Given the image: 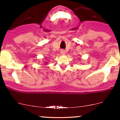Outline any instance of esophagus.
Listing matches in <instances>:
<instances>
[{
    "mask_svg": "<svg viewBox=\"0 0 120 120\" xmlns=\"http://www.w3.org/2000/svg\"><path fill=\"white\" fill-rule=\"evenodd\" d=\"M60 53H61V54H64L65 53H66V52H65L64 50H63V49H62V50H61V51H60Z\"/></svg>",
    "mask_w": 120,
    "mask_h": 120,
    "instance_id": "34e87169",
    "label": "esophagus"
}]
</instances>
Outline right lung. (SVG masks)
I'll return each mask as SVG.
<instances>
[{"label": "right lung", "instance_id": "right-lung-1", "mask_svg": "<svg viewBox=\"0 0 120 120\" xmlns=\"http://www.w3.org/2000/svg\"><path fill=\"white\" fill-rule=\"evenodd\" d=\"M45 64H47V63H46V62H45Z\"/></svg>", "mask_w": 120, "mask_h": 120}]
</instances>
